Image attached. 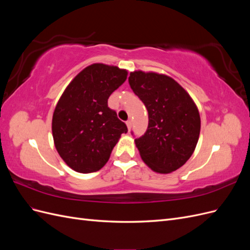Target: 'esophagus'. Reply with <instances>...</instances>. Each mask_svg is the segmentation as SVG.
I'll list each match as a JSON object with an SVG mask.
<instances>
[{
    "label": "esophagus",
    "instance_id": "1",
    "mask_svg": "<svg viewBox=\"0 0 250 250\" xmlns=\"http://www.w3.org/2000/svg\"><path fill=\"white\" fill-rule=\"evenodd\" d=\"M126 125H127V128H128V130L130 131V129H131V126H132V122L130 120H128L127 122H126Z\"/></svg>",
    "mask_w": 250,
    "mask_h": 250
}]
</instances>
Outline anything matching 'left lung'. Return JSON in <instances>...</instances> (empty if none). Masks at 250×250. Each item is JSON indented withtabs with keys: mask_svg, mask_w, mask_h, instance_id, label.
Wrapping results in <instances>:
<instances>
[{
	"mask_svg": "<svg viewBox=\"0 0 250 250\" xmlns=\"http://www.w3.org/2000/svg\"><path fill=\"white\" fill-rule=\"evenodd\" d=\"M128 81L148 110L147 131L134 140L142 160L157 173L179 169L193 154L199 139L197 106L187 90L167 75L134 71Z\"/></svg>",
	"mask_w": 250,
	"mask_h": 250,
	"instance_id": "8db88e82",
	"label": "left lung"
}]
</instances>
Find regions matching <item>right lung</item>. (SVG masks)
<instances>
[{
    "label": "right lung",
    "mask_w": 250,
    "mask_h": 250,
    "mask_svg": "<svg viewBox=\"0 0 250 250\" xmlns=\"http://www.w3.org/2000/svg\"><path fill=\"white\" fill-rule=\"evenodd\" d=\"M127 71L94 63L83 69L66 86L55 107L52 133L55 148L74 171L92 173L107 163L127 126L107 100L123 84Z\"/></svg>",
    "instance_id": "obj_1"
}]
</instances>
